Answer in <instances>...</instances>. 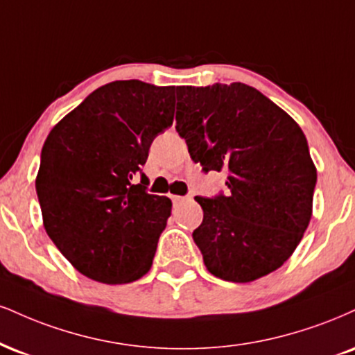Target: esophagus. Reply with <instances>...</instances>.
<instances>
[{
    "label": "esophagus",
    "instance_id": "obj_1",
    "mask_svg": "<svg viewBox=\"0 0 355 355\" xmlns=\"http://www.w3.org/2000/svg\"><path fill=\"white\" fill-rule=\"evenodd\" d=\"M172 200L173 203H180L183 200H187V196H180V195H172Z\"/></svg>",
    "mask_w": 355,
    "mask_h": 355
}]
</instances>
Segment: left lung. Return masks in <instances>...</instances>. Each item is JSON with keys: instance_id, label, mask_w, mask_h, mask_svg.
<instances>
[{"instance_id": "left-lung-1", "label": "left lung", "mask_w": 355, "mask_h": 355, "mask_svg": "<svg viewBox=\"0 0 355 355\" xmlns=\"http://www.w3.org/2000/svg\"><path fill=\"white\" fill-rule=\"evenodd\" d=\"M177 132L203 172L226 173V195L203 208L193 241L213 276L250 283L281 268L302 240L318 180L296 121L251 85L177 87Z\"/></svg>"}]
</instances>
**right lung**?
Wrapping results in <instances>:
<instances>
[{"instance_id":"right-lung-1","label":"right lung","mask_w":355,"mask_h":355,"mask_svg":"<svg viewBox=\"0 0 355 355\" xmlns=\"http://www.w3.org/2000/svg\"><path fill=\"white\" fill-rule=\"evenodd\" d=\"M173 114V85L114 80L49 132L36 177L42 223L84 276L125 284L150 270L172 200L147 193L142 165Z\"/></svg>"}]
</instances>
